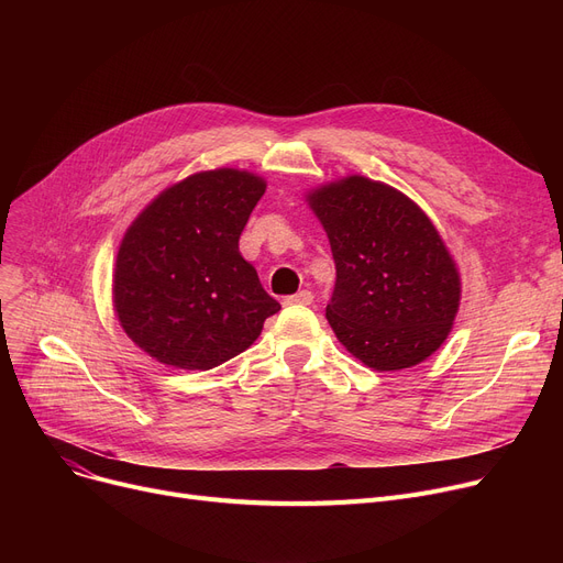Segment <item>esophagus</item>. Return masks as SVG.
Wrapping results in <instances>:
<instances>
[{
    "label": "esophagus",
    "mask_w": 563,
    "mask_h": 563,
    "mask_svg": "<svg viewBox=\"0 0 563 563\" xmlns=\"http://www.w3.org/2000/svg\"><path fill=\"white\" fill-rule=\"evenodd\" d=\"M312 291L310 289H301L297 294H291V297L285 299V306H310L312 303Z\"/></svg>",
    "instance_id": "34e87169"
}]
</instances>
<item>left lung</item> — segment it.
I'll return each instance as SVG.
<instances>
[{
  "instance_id": "1",
  "label": "left lung",
  "mask_w": 563,
  "mask_h": 563,
  "mask_svg": "<svg viewBox=\"0 0 563 563\" xmlns=\"http://www.w3.org/2000/svg\"><path fill=\"white\" fill-rule=\"evenodd\" d=\"M310 207L335 260L327 319L338 340L378 372L429 358L452 331L461 283L427 214L361 175L317 189Z\"/></svg>"
}]
</instances>
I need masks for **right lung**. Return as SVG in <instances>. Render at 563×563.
I'll return each instance as SVG.
<instances>
[{
	"label": "right lung",
	"mask_w": 563,
	"mask_h": 563,
	"mask_svg": "<svg viewBox=\"0 0 563 563\" xmlns=\"http://www.w3.org/2000/svg\"><path fill=\"white\" fill-rule=\"evenodd\" d=\"M260 177L219 168L159 194L115 257L113 303L125 333L155 361L212 369L249 349L280 303L240 253L262 198Z\"/></svg>",
	"instance_id": "right-lung-1"
}]
</instances>
